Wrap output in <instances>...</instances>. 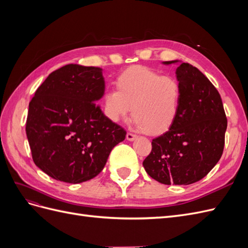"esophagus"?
<instances>
[{"label":"esophagus","mask_w":248,"mask_h":248,"mask_svg":"<svg viewBox=\"0 0 248 248\" xmlns=\"http://www.w3.org/2000/svg\"><path fill=\"white\" fill-rule=\"evenodd\" d=\"M138 137L136 136V134H133V133H131V132H128V133H127L126 134V139L127 140H136Z\"/></svg>","instance_id":"34e87169"}]
</instances>
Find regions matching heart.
<instances>
[{
    "label": "heart",
    "mask_w": 248,
    "mask_h": 248,
    "mask_svg": "<svg viewBox=\"0 0 248 248\" xmlns=\"http://www.w3.org/2000/svg\"><path fill=\"white\" fill-rule=\"evenodd\" d=\"M118 91L108 89L103 104L112 122L127 118L131 111L138 128L150 134L167 131L175 122L181 106L182 91L177 78L160 76L144 66H134L120 74Z\"/></svg>",
    "instance_id": "heart-1"
}]
</instances>
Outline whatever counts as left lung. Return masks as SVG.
Segmentation results:
<instances>
[{
    "instance_id": "left-lung-1",
    "label": "left lung",
    "mask_w": 248,
    "mask_h": 248,
    "mask_svg": "<svg viewBox=\"0 0 248 248\" xmlns=\"http://www.w3.org/2000/svg\"><path fill=\"white\" fill-rule=\"evenodd\" d=\"M176 74L182 91L178 117L167 132L152 140L142 166L162 184L188 185L204 178L220 159L228 120L218 91L197 67L181 63Z\"/></svg>"
}]
</instances>
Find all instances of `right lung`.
<instances>
[{
	"instance_id": "add662e5",
	"label": "right lung",
	"mask_w": 248,
	"mask_h": 248,
	"mask_svg": "<svg viewBox=\"0 0 248 248\" xmlns=\"http://www.w3.org/2000/svg\"><path fill=\"white\" fill-rule=\"evenodd\" d=\"M102 69L68 64L51 72L29 103L26 132L35 164L49 177L81 183L103 170L126 131L97 104Z\"/></svg>"
}]
</instances>
